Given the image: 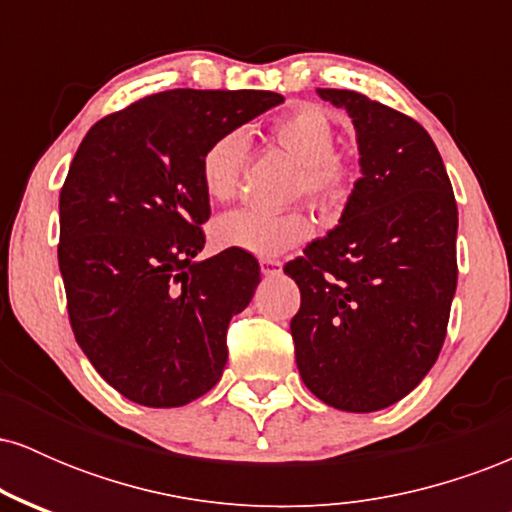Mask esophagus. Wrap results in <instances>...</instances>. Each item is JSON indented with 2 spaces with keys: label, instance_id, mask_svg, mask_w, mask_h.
<instances>
[{
  "label": "esophagus",
  "instance_id": "34e87169",
  "mask_svg": "<svg viewBox=\"0 0 512 512\" xmlns=\"http://www.w3.org/2000/svg\"><path fill=\"white\" fill-rule=\"evenodd\" d=\"M260 269L264 276H276V274H281V262L264 257V260H260Z\"/></svg>",
  "mask_w": 512,
  "mask_h": 512
}]
</instances>
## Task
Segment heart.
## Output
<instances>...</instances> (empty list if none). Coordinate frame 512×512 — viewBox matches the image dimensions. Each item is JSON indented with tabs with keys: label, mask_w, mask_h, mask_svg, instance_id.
<instances>
[{
	"label": "heart",
	"mask_w": 512,
	"mask_h": 512,
	"mask_svg": "<svg viewBox=\"0 0 512 512\" xmlns=\"http://www.w3.org/2000/svg\"><path fill=\"white\" fill-rule=\"evenodd\" d=\"M274 142L301 163L298 190L320 207H334L346 195L351 166L344 154L334 151L337 129L332 117L317 105H298L281 115L272 127ZM250 137L245 129H228L211 139L199 161L204 192L216 202L236 197ZM313 233V219L303 209L262 211L236 209L214 223V240L219 248L240 250L255 257H276L296 248Z\"/></svg>",
	"instance_id": "b5f03b06"
}]
</instances>
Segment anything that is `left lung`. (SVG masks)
<instances>
[{
  "label": "left lung",
  "mask_w": 512,
  "mask_h": 512,
  "mask_svg": "<svg viewBox=\"0 0 512 512\" xmlns=\"http://www.w3.org/2000/svg\"><path fill=\"white\" fill-rule=\"evenodd\" d=\"M361 178L339 226L284 267L301 289L291 320L305 387L334 409L407 397L443 349L457 289V204L443 158L409 115L346 88Z\"/></svg>",
  "instance_id": "left-lung-1"
}]
</instances>
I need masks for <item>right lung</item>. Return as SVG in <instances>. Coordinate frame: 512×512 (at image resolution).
I'll use <instances>...</instances> for the list:
<instances>
[{
    "label": "right lung",
    "mask_w": 512,
    "mask_h": 512,
    "mask_svg": "<svg viewBox=\"0 0 512 512\" xmlns=\"http://www.w3.org/2000/svg\"><path fill=\"white\" fill-rule=\"evenodd\" d=\"M284 103L272 91L154 93L88 129L60 192V272L81 351L120 395L182 407L221 380L228 322L260 264L204 248L211 139Z\"/></svg>",
    "instance_id": "right-lung-1"
}]
</instances>
